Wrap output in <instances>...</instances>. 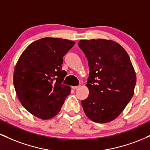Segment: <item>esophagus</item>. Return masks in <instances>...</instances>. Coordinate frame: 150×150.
Listing matches in <instances>:
<instances>
[{
	"instance_id": "esophagus-1",
	"label": "esophagus",
	"mask_w": 150,
	"mask_h": 150,
	"mask_svg": "<svg viewBox=\"0 0 150 150\" xmlns=\"http://www.w3.org/2000/svg\"><path fill=\"white\" fill-rule=\"evenodd\" d=\"M79 87H80V86H76V87H73V89H78Z\"/></svg>"
}]
</instances>
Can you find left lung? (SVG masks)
<instances>
[{
  "mask_svg": "<svg viewBox=\"0 0 150 150\" xmlns=\"http://www.w3.org/2000/svg\"><path fill=\"white\" fill-rule=\"evenodd\" d=\"M89 68L88 97L81 101L86 116L96 123L116 119L132 99L136 74L126 51L112 40H80Z\"/></svg>",
  "mask_w": 150,
  "mask_h": 150,
  "instance_id": "8db88e82",
  "label": "left lung"
}]
</instances>
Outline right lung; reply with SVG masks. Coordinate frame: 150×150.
<instances>
[{"label":"right lung","instance_id":"right-lung-1","mask_svg":"<svg viewBox=\"0 0 150 150\" xmlns=\"http://www.w3.org/2000/svg\"><path fill=\"white\" fill-rule=\"evenodd\" d=\"M73 41L45 37L32 42L18 59L13 83L19 100L27 111L41 119L57 115L70 87L62 84L66 72L63 58L75 45Z\"/></svg>","mask_w":150,"mask_h":150}]
</instances>
